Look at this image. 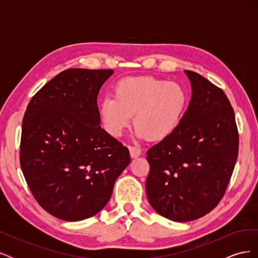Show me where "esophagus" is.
<instances>
[{
    "label": "esophagus",
    "mask_w": 258,
    "mask_h": 258,
    "mask_svg": "<svg viewBox=\"0 0 258 258\" xmlns=\"http://www.w3.org/2000/svg\"><path fill=\"white\" fill-rule=\"evenodd\" d=\"M128 148H129L130 156H131L132 158H137V157H139L140 155H141V150H140L139 147H136V146H132V145H130Z\"/></svg>",
    "instance_id": "34e87169"
}]
</instances>
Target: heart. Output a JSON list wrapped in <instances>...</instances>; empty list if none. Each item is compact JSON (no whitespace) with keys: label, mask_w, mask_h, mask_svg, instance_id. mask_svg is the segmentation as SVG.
Masks as SVG:
<instances>
[{"label":"heart","mask_w":258,"mask_h":258,"mask_svg":"<svg viewBox=\"0 0 258 258\" xmlns=\"http://www.w3.org/2000/svg\"><path fill=\"white\" fill-rule=\"evenodd\" d=\"M188 104V95L181 84L151 76L130 77L116 85L114 98L106 97L99 106L105 130L120 137L134 115L140 138L160 141L172 135Z\"/></svg>","instance_id":"obj_1"}]
</instances>
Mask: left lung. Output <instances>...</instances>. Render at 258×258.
<instances>
[{
	"instance_id": "1",
	"label": "left lung",
	"mask_w": 258,
	"mask_h": 258,
	"mask_svg": "<svg viewBox=\"0 0 258 258\" xmlns=\"http://www.w3.org/2000/svg\"><path fill=\"white\" fill-rule=\"evenodd\" d=\"M191 99L172 135L147 151L146 195L156 212L189 222L224 197L235 169L239 134L227 96L204 76L185 71Z\"/></svg>"
}]
</instances>
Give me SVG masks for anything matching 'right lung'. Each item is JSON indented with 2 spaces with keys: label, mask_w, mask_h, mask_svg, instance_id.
Here are the masks:
<instances>
[{
  "label": "right lung",
  "mask_w": 258,
  "mask_h": 258,
  "mask_svg": "<svg viewBox=\"0 0 258 258\" xmlns=\"http://www.w3.org/2000/svg\"><path fill=\"white\" fill-rule=\"evenodd\" d=\"M112 74L66 70L35 93L23 116V176L37 204L60 220L96 215L130 163L128 148L100 126L97 97Z\"/></svg>",
  "instance_id": "right-lung-1"
}]
</instances>
